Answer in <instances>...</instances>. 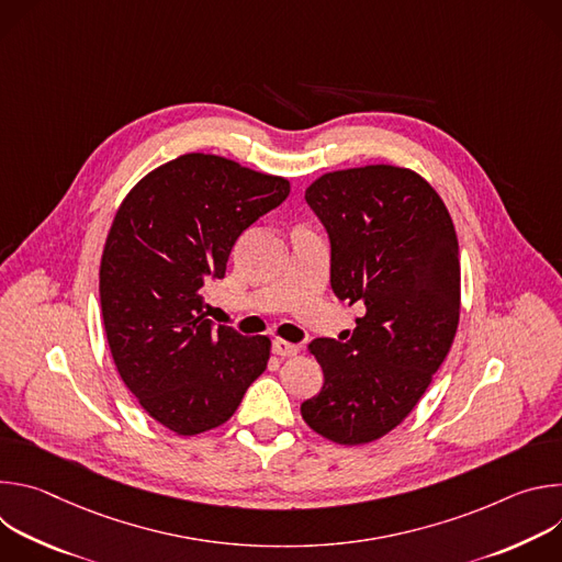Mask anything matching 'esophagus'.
I'll list each match as a JSON object with an SVG mask.
<instances>
[{
  "label": "esophagus",
  "mask_w": 562,
  "mask_h": 562,
  "mask_svg": "<svg viewBox=\"0 0 562 562\" xmlns=\"http://www.w3.org/2000/svg\"><path fill=\"white\" fill-rule=\"evenodd\" d=\"M297 351H300V347L297 345H293V342H286V340H273V353L276 356H280V358H293V356H297Z\"/></svg>",
  "instance_id": "1"
}]
</instances>
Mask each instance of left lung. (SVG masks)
Here are the masks:
<instances>
[{
    "instance_id": "obj_1",
    "label": "left lung",
    "mask_w": 562,
    "mask_h": 562,
    "mask_svg": "<svg viewBox=\"0 0 562 562\" xmlns=\"http://www.w3.org/2000/svg\"><path fill=\"white\" fill-rule=\"evenodd\" d=\"M304 198L331 239L334 293L364 315L345 342L308 345L325 384L300 414L331 442L367 445L414 412L449 356L460 319L456 228L434 187L403 167L331 171Z\"/></svg>"
}]
</instances>
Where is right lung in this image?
<instances>
[{"instance_id": "right-lung-1", "label": "right lung", "mask_w": 562, "mask_h": 562, "mask_svg": "<svg viewBox=\"0 0 562 562\" xmlns=\"http://www.w3.org/2000/svg\"><path fill=\"white\" fill-rule=\"evenodd\" d=\"M289 191L286 178L187 153L146 173L113 217L100 262L111 356L139 407L178 436L224 425L267 369L271 340L213 329L202 289Z\"/></svg>"}]
</instances>
